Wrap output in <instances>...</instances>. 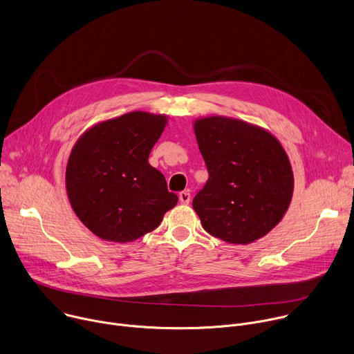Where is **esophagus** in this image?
I'll return each mask as SVG.
<instances>
[{"label": "esophagus", "mask_w": 354, "mask_h": 354, "mask_svg": "<svg viewBox=\"0 0 354 354\" xmlns=\"http://www.w3.org/2000/svg\"><path fill=\"white\" fill-rule=\"evenodd\" d=\"M179 201L182 205H189L190 201V193L189 192H180L179 193Z\"/></svg>", "instance_id": "obj_1"}]
</instances>
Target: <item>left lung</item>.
<instances>
[{
    "instance_id": "1",
    "label": "left lung",
    "mask_w": 354,
    "mask_h": 354,
    "mask_svg": "<svg viewBox=\"0 0 354 354\" xmlns=\"http://www.w3.org/2000/svg\"><path fill=\"white\" fill-rule=\"evenodd\" d=\"M209 180L193 198L201 225L228 243L248 245L286 214L294 189L290 160L268 130L209 116L193 123Z\"/></svg>"
}]
</instances>
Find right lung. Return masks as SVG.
I'll return each instance as SVG.
<instances>
[{
    "mask_svg": "<svg viewBox=\"0 0 354 354\" xmlns=\"http://www.w3.org/2000/svg\"><path fill=\"white\" fill-rule=\"evenodd\" d=\"M168 118L130 112L96 123L74 144L66 168L70 205L96 236L131 242L176 206L164 175L148 164Z\"/></svg>",
    "mask_w": 354,
    "mask_h": 354,
    "instance_id": "obj_1",
    "label": "right lung"
}]
</instances>
